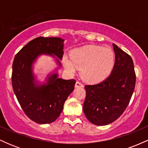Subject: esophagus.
Instances as JSON below:
<instances>
[{"mask_svg": "<svg viewBox=\"0 0 148 148\" xmlns=\"http://www.w3.org/2000/svg\"><path fill=\"white\" fill-rule=\"evenodd\" d=\"M75 87H76V88H79V87H84V86H83V84H81V82H79V81H76V84H75Z\"/></svg>", "mask_w": 148, "mask_h": 148, "instance_id": "34e87169", "label": "esophagus"}]
</instances>
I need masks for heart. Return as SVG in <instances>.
<instances>
[{"label":"heart","instance_id":"1","mask_svg":"<svg viewBox=\"0 0 148 148\" xmlns=\"http://www.w3.org/2000/svg\"><path fill=\"white\" fill-rule=\"evenodd\" d=\"M65 69L74 74L81 69V76L85 81L96 84L103 81L110 75L115 64V56L109 48L96 45H88L76 49L72 58L64 56Z\"/></svg>","mask_w":148,"mask_h":148}]
</instances>
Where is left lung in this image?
<instances>
[{
  "instance_id": "obj_1",
  "label": "left lung",
  "mask_w": 148,
  "mask_h": 148,
  "mask_svg": "<svg viewBox=\"0 0 148 148\" xmlns=\"http://www.w3.org/2000/svg\"><path fill=\"white\" fill-rule=\"evenodd\" d=\"M115 60L107 79L86 85L84 114L93 125L103 126L116 120L126 109L136 84L134 62L130 55L113 44Z\"/></svg>"
}]
</instances>
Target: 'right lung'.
I'll use <instances>...</instances> for the list:
<instances>
[{
	"instance_id": "right-lung-1",
	"label": "right lung",
	"mask_w": 148,
	"mask_h": 148,
	"mask_svg": "<svg viewBox=\"0 0 148 148\" xmlns=\"http://www.w3.org/2000/svg\"><path fill=\"white\" fill-rule=\"evenodd\" d=\"M63 42L60 37H37L24 46L13 61V90L25 115L38 124L55 121L62 111L64 101L74 89L75 80L60 79L57 72L49 74L47 82L39 84L33 72V64L43 54L56 56L62 60ZM56 60L60 67V60Z\"/></svg>"
}]
</instances>
